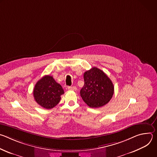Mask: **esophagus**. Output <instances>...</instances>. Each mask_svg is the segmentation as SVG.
Returning a JSON list of instances; mask_svg holds the SVG:
<instances>
[{
	"label": "esophagus",
	"instance_id": "34e87169",
	"mask_svg": "<svg viewBox=\"0 0 157 157\" xmlns=\"http://www.w3.org/2000/svg\"><path fill=\"white\" fill-rule=\"evenodd\" d=\"M68 89L69 90H73V91H76L77 88L75 86H68Z\"/></svg>",
	"mask_w": 157,
	"mask_h": 157
}]
</instances>
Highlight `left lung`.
<instances>
[{
	"mask_svg": "<svg viewBox=\"0 0 157 157\" xmlns=\"http://www.w3.org/2000/svg\"><path fill=\"white\" fill-rule=\"evenodd\" d=\"M84 84L80 91L82 100L90 107L98 108L107 104L113 98L114 87L109 78L94 67L84 73Z\"/></svg>",
	"mask_w": 157,
	"mask_h": 157,
	"instance_id": "1",
	"label": "left lung"
}]
</instances>
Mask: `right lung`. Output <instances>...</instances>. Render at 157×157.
Here are the masks:
<instances>
[{"label":"right lung","mask_w":157,"mask_h":157,"mask_svg":"<svg viewBox=\"0 0 157 157\" xmlns=\"http://www.w3.org/2000/svg\"><path fill=\"white\" fill-rule=\"evenodd\" d=\"M64 93L61 86L50 75L41 78L36 83L33 89L35 101L47 109L55 107L60 101L61 96Z\"/></svg>","instance_id":"right-lung-1"}]
</instances>
